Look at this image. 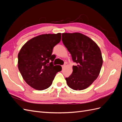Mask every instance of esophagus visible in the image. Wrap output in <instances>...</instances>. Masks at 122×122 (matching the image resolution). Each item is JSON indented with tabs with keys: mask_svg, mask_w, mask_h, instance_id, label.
Instances as JSON below:
<instances>
[{
	"mask_svg": "<svg viewBox=\"0 0 122 122\" xmlns=\"http://www.w3.org/2000/svg\"><path fill=\"white\" fill-rule=\"evenodd\" d=\"M61 67H62V69L66 67V65H64L61 66Z\"/></svg>",
	"mask_w": 122,
	"mask_h": 122,
	"instance_id": "1",
	"label": "esophagus"
}]
</instances>
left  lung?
Segmentation results:
<instances>
[{
  "mask_svg": "<svg viewBox=\"0 0 122 122\" xmlns=\"http://www.w3.org/2000/svg\"><path fill=\"white\" fill-rule=\"evenodd\" d=\"M62 41L71 54L77 66L66 78L68 86L73 90L86 89L98 77L103 64L100 49L93 40L79 32L62 33Z\"/></svg>",
  "mask_w": 122,
  "mask_h": 122,
  "instance_id": "obj_1",
  "label": "left lung"
}]
</instances>
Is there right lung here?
<instances>
[{
	"mask_svg": "<svg viewBox=\"0 0 122 122\" xmlns=\"http://www.w3.org/2000/svg\"><path fill=\"white\" fill-rule=\"evenodd\" d=\"M61 33L43 34L31 39L22 47L18 55V67L25 81L38 91L48 88L58 72L60 65H53V47L60 42ZM52 61L49 63V61Z\"/></svg>",
	"mask_w": 122,
	"mask_h": 122,
	"instance_id": "obj_1",
	"label": "right lung"
}]
</instances>
